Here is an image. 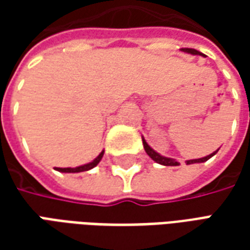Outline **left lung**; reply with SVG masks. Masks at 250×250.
<instances>
[{"instance_id":"obj_1","label":"left lung","mask_w":250,"mask_h":250,"mask_svg":"<svg viewBox=\"0 0 250 250\" xmlns=\"http://www.w3.org/2000/svg\"><path fill=\"white\" fill-rule=\"evenodd\" d=\"M182 51L186 52V53H191V55H199L198 51H195V49H191V48H182ZM142 141H143V147H145V150H146L147 155L151 158L152 161H155L157 163H159V165H163V166H178L179 163L175 161V159H173V158H166L163 157V155H161V154H158L157 151H154L151 147L147 145V142L145 141V138H142ZM218 151V150H217ZM211 152L210 155H208V157H204V158H199V159H190V161H186V165H193V163H202V162H206L208 159H210V158L213 157V155H215V152Z\"/></svg>"}]
</instances>
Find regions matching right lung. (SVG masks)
Returning <instances> with one entry per match:
<instances>
[{
	"mask_svg": "<svg viewBox=\"0 0 250 250\" xmlns=\"http://www.w3.org/2000/svg\"><path fill=\"white\" fill-rule=\"evenodd\" d=\"M104 155V151H102L99 154L98 157L93 159L92 162L87 163V165H83V166H79V167H55L57 171H60V173H82V171H88V170H91L95 166H98V163L102 161V158Z\"/></svg>",
	"mask_w": 250,
	"mask_h": 250,
	"instance_id": "1",
	"label": "right lung"
}]
</instances>
